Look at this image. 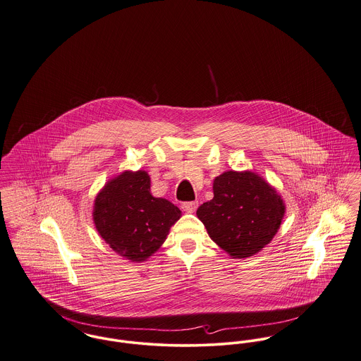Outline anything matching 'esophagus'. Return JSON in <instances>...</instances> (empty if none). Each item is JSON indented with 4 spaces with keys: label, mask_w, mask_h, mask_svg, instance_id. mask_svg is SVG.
<instances>
[{
    "label": "esophagus",
    "mask_w": 361,
    "mask_h": 361,
    "mask_svg": "<svg viewBox=\"0 0 361 361\" xmlns=\"http://www.w3.org/2000/svg\"><path fill=\"white\" fill-rule=\"evenodd\" d=\"M197 206H199V203H197V200H193V202H184L183 204H181V207L185 210L187 212H196V209H197Z\"/></svg>",
    "instance_id": "obj_1"
}]
</instances>
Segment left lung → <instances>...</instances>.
Here are the masks:
<instances>
[{"mask_svg": "<svg viewBox=\"0 0 361 361\" xmlns=\"http://www.w3.org/2000/svg\"><path fill=\"white\" fill-rule=\"evenodd\" d=\"M214 197L196 215L212 241L237 259L254 256L276 235L285 204L276 190L254 171H225L215 177Z\"/></svg>", "mask_w": 361, "mask_h": 361, "instance_id": "1", "label": "left lung"}]
</instances>
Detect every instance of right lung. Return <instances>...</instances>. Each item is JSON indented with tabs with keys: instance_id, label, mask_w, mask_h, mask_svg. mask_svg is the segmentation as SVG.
I'll return each mask as SVG.
<instances>
[{
	"instance_id": "1",
	"label": "right lung",
	"mask_w": 361,
	"mask_h": 361,
	"mask_svg": "<svg viewBox=\"0 0 361 361\" xmlns=\"http://www.w3.org/2000/svg\"><path fill=\"white\" fill-rule=\"evenodd\" d=\"M149 173L123 171L95 197L92 218L109 247L130 262H145L166 240L181 212L149 192Z\"/></svg>"
}]
</instances>
